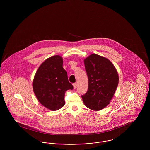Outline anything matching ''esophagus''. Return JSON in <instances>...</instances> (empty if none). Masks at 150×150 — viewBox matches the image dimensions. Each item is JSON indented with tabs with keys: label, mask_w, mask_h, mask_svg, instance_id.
I'll list each match as a JSON object with an SVG mask.
<instances>
[{
	"label": "esophagus",
	"mask_w": 150,
	"mask_h": 150,
	"mask_svg": "<svg viewBox=\"0 0 150 150\" xmlns=\"http://www.w3.org/2000/svg\"><path fill=\"white\" fill-rule=\"evenodd\" d=\"M73 86H74V89H76V83H74L73 84Z\"/></svg>",
	"instance_id": "34e87169"
}]
</instances>
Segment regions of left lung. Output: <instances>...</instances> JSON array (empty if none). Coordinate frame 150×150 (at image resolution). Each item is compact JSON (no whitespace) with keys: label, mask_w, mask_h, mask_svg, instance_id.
Listing matches in <instances>:
<instances>
[{"label":"left lung","mask_w":150,"mask_h":150,"mask_svg":"<svg viewBox=\"0 0 150 150\" xmlns=\"http://www.w3.org/2000/svg\"><path fill=\"white\" fill-rule=\"evenodd\" d=\"M88 89L81 96L86 107L99 111L106 107L114 95L119 76L114 65L105 57L92 54L84 59Z\"/></svg>","instance_id":"obj_1"}]
</instances>
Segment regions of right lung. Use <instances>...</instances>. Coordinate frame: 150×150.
Returning <instances> with one entry per match:
<instances>
[{"mask_svg": "<svg viewBox=\"0 0 150 150\" xmlns=\"http://www.w3.org/2000/svg\"><path fill=\"white\" fill-rule=\"evenodd\" d=\"M62 64L63 59L60 56L47 58L39 66L33 82L37 99L43 106L52 111L63 107L66 91L73 89Z\"/></svg>", "mask_w": 150, "mask_h": 150, "instance_id": "right-lung-1", "label": "right lung"}]
</instances>
